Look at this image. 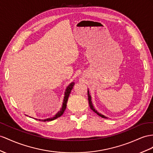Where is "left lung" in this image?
Listing matches in <instances>:
<instances>
[{"label":"left lung","instance_id":"1","mask_svg":"<svg viewBox=\"0 0 153 153\" xmlns=\"http://www.w3.org/2000/svg\"><path fill=\"white\" fill-rule=\"evenodd\" d=\"M88 103H89V106H90V107H91V108L92 109V110L95 113H96V114L98 115V116H100V117H103V118H107V117H105V116H103V115H102L101 114H100V113H98L97 112L95 109H94V107H93V105H92V101H91V95L89 94V91H88Z\"/></svg>","mask_w":153,"mask_h":153}]
</instances>
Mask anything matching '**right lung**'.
Instances as JSON below:
<instances>
[{
  "label": "right lung",
  "mask_w": 153,
  "mask_h": 153,
  "mask_svg": "<svg viewBox=\"0 0 153 153\" xmlns=\"http://www.w3.org/2000/svg\"><path fill=\"white\" fill-rule=\"evenodd\" d=\"M74 84H75V83L74 82H72V83H70L68 87L66 88V90L65 91V97H64V100H63V103H62V108H61V110L59 111L57 114L55 115L54 117H51V118H48L46 120H42L43 121H52L55 119L57 118V117H60L62 115V114H63L65 109L66 108V103H67V101H68V97H69V95L70 92H71V91L73 88V87L74 86Z\"/></svg>",
  "instance_id": "right-lung-1"
}]
</instances>
